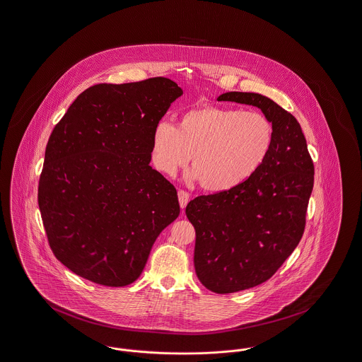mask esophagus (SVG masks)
Wrapping results in <instances>:
<instances>
[{"label": "esophagus", "instance_id": "1", "mask_svg": "<svg viewBox=\"0 0 362 362\" xmlns=\"http://www.w3.org/2000/svg\"><path fill=\"white\" fill-rule=\"evenodd\" d=\"M178 200H180V206H181V209L184 210V209L187 207V204H188L189 193L185 192V191H182V189H180V191H178Z\"/></svg>", "mask_w": 362, "mask_h": 362}]
</instances>
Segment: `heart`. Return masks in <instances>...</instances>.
<instances>
[{
    "mask_svg": "<svg viewBox=\"0 0 362 362\" xmlns=\"http://www.w3.org/2000/svg\"><path fill=\"white\" fill-rule=\"evenodd\" d=\"M274 129L262 112L226 107H202L184 112L175 124L159 122L151 140L156 169L174 175L192 156L189 181L210 192L245 184L265 165Z\"/></svg>",
    "mask_w": 362,
    "mask_h": 362,
    "instance_id": "obj_1",
    "label": "heart"
}]
</instances>
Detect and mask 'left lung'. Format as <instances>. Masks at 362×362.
I'll return each instance as SVG.
<instances>
[{
	"mask_svg": "<svg viewBox=\"0 0 362 362\" xmlns=\"http://www.w3.org/2000/svg\"><path fill=\"white\" fill-rule=\"evenodd\" d=\"M218 101L257 107L274 129L265 165L240 187L197 196L185 209L196 230L194 270L216 293L269 280L302 239L314 166L298 121L269 97L228 92Z\"/></svg>",
	"mask_w": 362,
	"mask_h": 362,
	"instance_id": "obj_1",
	"label": "left lung"
}]
</instances>
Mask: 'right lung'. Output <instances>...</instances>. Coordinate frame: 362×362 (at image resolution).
I'll list each match as a JSON object with an SVG mask.
<instances>
[{
	"label": "right lung",
	"instance_id": "obj_1",
	"mask_svg": "<svg viewBox=\"0 0 362 362\" xmlns=\"http://www.w3.org/2000/svg\"><path fill=\"white\" fill-rule=\"evenodd\" d=\"M182 89L169 78L95 85L75 98L45 149L38 206L54 257L75 274L124 287L180 216L151 140Z\"/></svg>",
	"mask_w": 362,
	"mask_h": 362
}]
</instances>
